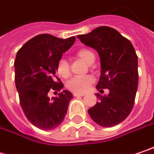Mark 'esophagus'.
<instances>
[{"label":"esophagus","instance_id":"1","mask_svg":"<svg viewBox=\"0 0 154 154\" xmlns=\"http://www.w3.org/2000/svg\"><path fill=\"white\" fill-rule=\"evenodd\" d=\"M85 95V93H75V92L73 93V96H74V97H83V96Z\"/></svg>","mask_w":154,"mask_h":154}]
</instances>
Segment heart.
Listing matches in <instances>:
<instances>
[{
    "label": "heart",
    "instance_id": "b5f03b06",
    "mask_svg": "<svg viewBox=\"0 0 154 154\" xmlns=\"http://www.w3.org/2000/svg\"><path fill=\"white\" fill-rule=\"evenodd\" d=\"M76 55L86 63L91 64L95 60V55L91 50L87 48H81L76 51ZM57 73L63 78H67L70 74L69 62L64 58H60L57 63ZM94 82V78L91 76L83 77H74L70 79L67 84V88L70 91L75 93H84L90 88Z\"/></svg>",
    "mask_w": 154,
    "mask_h": 154
}]
</instances>
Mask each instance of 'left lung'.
<instances>
[{"instance_id":"left-lung-1","label":"left lung","mask_w":154,"mask_h":154,"mask_svg":"<svg viewBox=\"0 0 154 154\" xmlns=\"http://www.w3.org/2000/svg\"><path fill=\"white\" fill-rule=\"evenodd\" d=\"M77 38L99 55L101 77L96 88L110 91L107 96L97 94L99 100L88 113L97 125L112 127L125 120L134 105L139 81L138 56L131 42L107 26L97 27Z\"/></svg>"}]
</instances>
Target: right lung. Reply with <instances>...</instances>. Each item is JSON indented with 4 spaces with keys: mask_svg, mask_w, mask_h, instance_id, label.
Here are the masks:
<instances>
[{
    "mask_svg": "<svg viewBox=\"0 0 154 154\" xmlns=\"http://www.w3.org/2000/svg\"><path fill=\"white\" fill-rule=\"evenodd\" d=\"M75 40L74 36L61 39L42 34L27 42L16 54L14 81L20 104L29 121L39 129L56 128L66 115L72 94L63 91L50 100L48 92H57L63 87L56 76V67Z\"/></svg>",
    "mask_w": 154,
    "mask_h": 154,
    "instance_id": "obj_1",
    "label": "right lung"
}]
</instances>
